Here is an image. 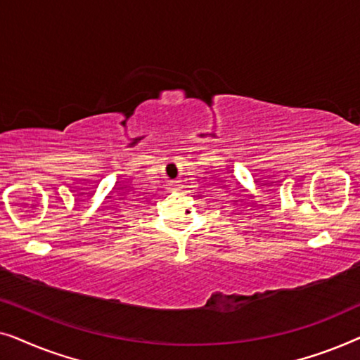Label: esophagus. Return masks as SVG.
Listing matches in <instances>:
<instances>
[{"instance_id": "1", "label": "esophagus", "mask_w": 360, "mask_h": 360, "mask_svg": "<svg viewBox=\"0 0 360 360\" xmlns=\"http://www.w3.org/2000/svg\"><path fill=\"white\" fill-rule=\"evenodd\" d=\"M170 186H172V188H176V186H179V181H172Z\"/></svg>"}]
</instances>
